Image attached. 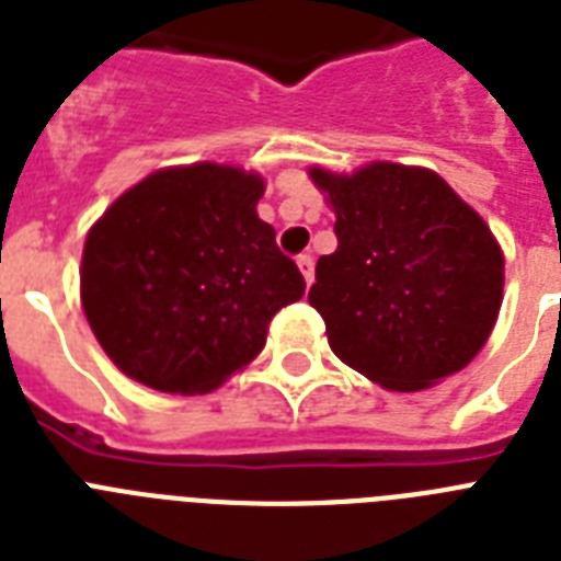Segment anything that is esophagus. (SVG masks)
<instances>
[{"instance_id":"34e87169","label":"esophagus","mask_w":561,"mask_h":561,"mask_svg":"<svg viewBox=\"0 0 561 561\" xmlns=\"http://www.w3.org/2000/svg\"><path fill=\"white\" fill-rule=\"evenodd\" d=\"M296 265H299V273L305 276V285H311L313 282V256L311 253H302V256L296 259Z\"/></svg>"}]
</instances>
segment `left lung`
<instances>
[{"instance_id": "8db88e82", "label": "left lung", "mask_w": 561, "mask_h": 561, "mask_svg": "<svg viewBox=\"0 0 561 561\" xmlns=\"http://www.w3.org/2000/svg\"><path fill=\"white\" fill-rule=\"evenodd\" d=\"M311 181L336 216L308 294L331 352L391 391L461 371L502 308L504 256L484 218L423 167H313Z\"/></svg>"}]
</instances>
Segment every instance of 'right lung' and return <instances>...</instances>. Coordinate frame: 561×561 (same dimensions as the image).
<instances>
[{
  "mask_svg": "<svg viewBox=\"0 0 561 561\" xmlns=\"http://www.w3.org/2000/svg\"><path fill=\"white\" fill-rule=\"evenodd\" d=\"M256 172L193 163L147 175L85 236V320L123 375L204 394L265 348L305 279L256 213Z\"/></svg>",
  "mask_w": 561,
  "mask_h": 561,
  "instance_id": "add662e5",
  "label": "right lung"
}]
</instances>
